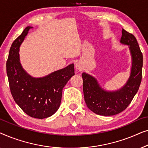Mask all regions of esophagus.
Segmentation results:
<instances>
[{
	"label": "esophagus",
	"instance_id": "34e87169",
	"mask_svg": "<svg viewBox=\"0 0 148 148\" xmlns=\"http://www.w3.org/2000/svg\"><path fill=\"white\" fill-rule=\"evenodd\" d=\"M75 67H76L77 69H78L79 71H82V65H81L79 63L76 64Z\"/></svg>",
	"mask_w": 148,
	"mask_h": 148
}]
</instances>
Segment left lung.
Segmentation results:
<instances>
[{"mask_svg":"<svg viewBox=\"0 0 148 148\" xmlns=\"http://www.w3.org/2000/svg\"><path fill=\"white\" fill-rule=\"evenodd\" d=\"M121 42L129 46L133 60L130 77L123 88L108 92L99 86L94 77L82 73L85 102L88 108L97 114L112 116L123 112L130 104L141 84L143 54L136 38L123 29Z\"/></svg>","mask_w":148,"mask_h":148,"instance_id":"obj_1","label":"left lung"}]
</instances>
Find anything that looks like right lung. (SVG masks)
Segmentation results:
<instances>
[{"label":"right lung","instance_id":"add662e5","mask_svg":"<svg viewBox=\"0 0 148 148\" xmlns=\"http://www.w3.org/2000/svg\"><path fill=\"white\" fill-rule=\"evenodd\" d=\"M31 27H27L10 48L7 60L9 88L15 102L24 112L36 119L47 118L59 108L62 89L75 75L74 64L42 78H34L23 69L19 48Z\"/></svg>","mask_w":148,"mask_h":148}]
</instances>
